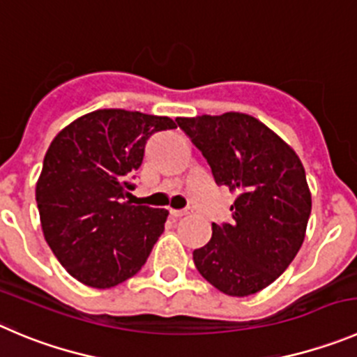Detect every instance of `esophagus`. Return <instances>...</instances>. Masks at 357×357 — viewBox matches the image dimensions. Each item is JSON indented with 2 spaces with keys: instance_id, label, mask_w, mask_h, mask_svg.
Returning <instances> with one entry per match:
<instances>
[{
  "instance_id": "esophagus-1",
  "label": "esophagus",
  "mask_w": 357,
  "mask_h": 357,
  "mask_svg": "<svg viewBox=\"0 0 357 357\" xmlns=\"http://www.w3.org/2000/svg\"><path fill=\"white\" fill-rule=\"evenodd\" d=\"M169 213H171L172 218H181V216L188 215V211H183V209H169Z\"/></svg>"
}]
</instances>
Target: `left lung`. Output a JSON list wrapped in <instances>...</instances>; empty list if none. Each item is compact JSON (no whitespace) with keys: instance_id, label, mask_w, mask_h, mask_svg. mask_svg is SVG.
Returning a JSON list of instances; mask_svg holds the SVG:
<instances>
[{"instance_id":"1","label":"left lung","mask_w":357,"mask_h":357,"mask_svg":"<svg viewBox=\"0 0 357 357\" xmlns=\"http://www.w3.org/2000/svg\"><path fill=\"white\" fill-rule=\"evenodd\" d=\"M176 121L208 160L216 185L236 194L231 224H213L211 239L194 250L195 268L224 294H255L289 268L305 241L312 194L301 160L250 114Z\"/></svg>"}]
</instances>
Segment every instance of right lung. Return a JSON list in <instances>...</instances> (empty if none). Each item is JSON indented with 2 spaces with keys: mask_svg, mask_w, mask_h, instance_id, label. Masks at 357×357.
Listing matches in <instances>:
<instances>
[{
  "mask_svg": "<svg viewBox=\"0 0 357 357\" xmlns=\"http://www.w3.org/2000/svg\"><path fill=\"white\" fill-rule=\"evenodd\" d=\"M167 116L98 109L66 125L36 181L45 241L68 275L111 289L137 275L163 232L167 209L125 201L148 139L174 130Z\"/></svg>",
  "mask_w": 357,
  "mask_h": 357,
  "instance_id": "add662e5",
  "label": "right lung"
}]
</instances>
